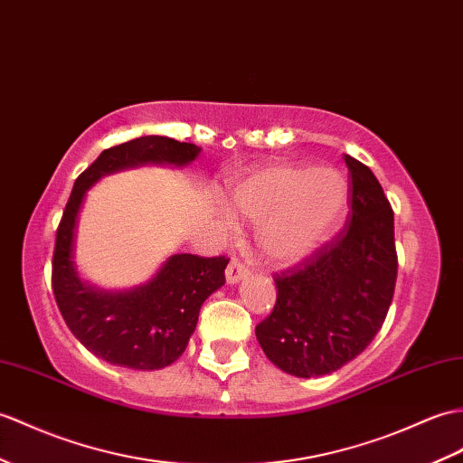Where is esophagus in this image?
Segmentation results:
<instances>
[{"label":"esophagus","mask_w":463,"mask_h":463,"mask_svg":"<svg viewBox=\"0 0 463 463\" xmlns=\"http://www.w3.org/2000/svg\"><path fill=\"white\" fill-rule=\"evenodd\" d=\"M249 270L239 262V260H231V264L227 266V272H224V278H227V284H239L241 280H244Z\"/></svg>","instance_id":"1"}]
</instances>
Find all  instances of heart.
Returning <instances> with one entry per match:
<instances>
[{
    "label": "heart",
    "mask_w": 463,
    "mask_h": 463,
    "mask_svg": "<svg viewBox=\"0 0 463 463\" xmlns=\"http://www.w3.org/2000/svg\"><path fill=\"white\" fill-rule=\"evenodd\" d=\"M229 209L258 227V246L278 266L307 260L341 227L349 207V185L337 169L306 164H268L236 179ZM224 232L232 219L221 221Z\"/></svg>",
    "instance_id": "obj_1"
}]
</instances>
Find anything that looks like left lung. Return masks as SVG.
I'll list each match as a JSON object with an SVG mask.
<instances>
[{
  "mask_svg": "<svg viewBox=\"0 0 463 463\" xmlns=\"http://www.w3.org/2000/svg\"><path fill=\"white\" fill-rule=\"evenodd\" d=\"M349 227L289 270L276 274L278 299L256 339L278 369L299 379L341 369L369 347L391 307L394 214L373 171L345 156Z\"/></svg>",
  "mask_w": 463,
  "mask_h": 463,
  "instance_id": "left-lung-1",
  "label": "left lung"
}]
</instances>
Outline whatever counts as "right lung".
Instances as JSON below:
<instances>
[{
	"instance_id": "right-lung-1",
	"label": "right lung",
	"mask_w": 463,
	"mask_h": 463,
	"mask_svg": "<svg viewBox=\"0 0 463 463\" xmlns=\"http://www.w3.org/2000/svg\"><path fill=\"white\" fill-rule=\"evenodd\" d=\"M201 147L167 136H144L114 146L74 181L57 231L52 292L72 335L96 357L136 371L177 361L197 327L205 299L224 284V256L171 254L147 282L104 289L84 280L77 266V232L89 193L102 177L142 165L185 167Z\"/></svg>"
}]
</instances>
